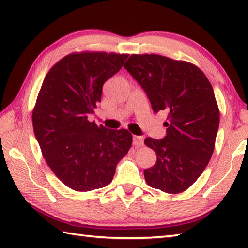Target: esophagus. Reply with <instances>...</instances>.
<instances>
[{"instance_id":"1","label":"esophagus","mask_w":248,"mask_h":248,"mask_svg":"<svg viewBox=\"0 0 248 248\" xmlns=\"http://www.w3.org/2000/svg\"><path fill=\"white\" fill-rule=\"evenodd\" d=\"M133 145L136 147H140L144 145V140L140 136H133Z\"/></svg>"}]
</instances>
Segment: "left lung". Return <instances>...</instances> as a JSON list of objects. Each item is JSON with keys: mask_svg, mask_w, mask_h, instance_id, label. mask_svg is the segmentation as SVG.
I'll return each instance as SVG.
<instances>
[{"mask_svg": "<svg viewBox=\"0 0 248 248\" xmlns=\"http://www.w3.org/2000/svg\"><path fill=\"white\" fill-rule=\"evenodd\" d=\"M147 93L155 113L167 114L162 140L147 138L156 154L144 170L149 186L170 194L186 191L211 159L219 124L212 85L191 62L157 54H132L124 66Z\"/></svg>", "mask_w": 248, "mask_h": 248, "instance_id": "obj_1", "label": "left lung"}]
</instances>
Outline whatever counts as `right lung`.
<instances>
[{"mask_svg": "<svg viewBox=\"0 0 248 248\" xmlns=\"http://www.w3.org/2000/svg\"><path fill=\"white\" fill-rule=\"evenodd\" d=\"M128 54L82 52L65 56L46 73L33 110L36 140L46 164L75 191L107 186L128 154L132 134L89 121L101 101L102 86Z\"/></svg>", "mask_w": 248, "mask_h": 248, "instance_id": "1", "label": "right lung"}]
</instances>
